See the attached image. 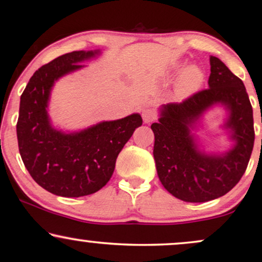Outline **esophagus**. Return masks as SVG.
<instances>
[{
  "label": "esophagus",
  "mask_w": 262,
  "mask_h": 262,
  "mask_svg": "<svg viewBox=\"0 0 262 262\" xmlns=\"http://www.w3.org/2000/svg\"><path fill=\"white\" fill-rule=\"evenodd\" d=\"M142 120L145 123H150L152 121L156 120V114L150 109H145L142 112Z\"/></svg>",
  "instance_id": "1"
}]
</instances>
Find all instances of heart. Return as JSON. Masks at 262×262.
I'll use <instances>...</instances> for the list:
<instances>
[{"instance_id": "b5f03b06", "label": "heart", "mask_w": 262, "mask_h": 262, "mask_svg": "<svg viewBox=\"0 0 262 262\" xmlns=\"http://www.w3.org/2000/svg\"><path fill=\"white\" fill-rule=\"evenodd\" d=\"M203 82V72L198 66L191 65L184 70L177 82L176 91L180 97H185L196 91Z\"/></svg>"}]
</instances>
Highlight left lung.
Listing matches in <instances>:
<instances>
[{
	"label": "left lung",
	"instance_id": "obj_1",
	"mask_svg": "<svg viewBox=\"0 0 262 262\" xmlns=\"http://www.w3.org/2000/svg\"><path fill=\"white\" fill-rule=\"evenodd\" d=\"M209 88L182 103L160 108L154 133L153 156L158 177L169 193L190 203L222 197L240 182L248 166L254 146L253 108L243 82L224 62L210 57ZM223 106L228 113L225 127L234 146L226 154L201 151L191 130L209 108Z\"/></svg>",
	"mask_w": 262,
	"mask_h": 262
}]
</instances>
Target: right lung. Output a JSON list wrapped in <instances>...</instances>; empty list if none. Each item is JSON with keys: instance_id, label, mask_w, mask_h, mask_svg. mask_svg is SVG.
<instances>
[{"instance_id": "1", "label": "right lung", "mask_w": 262, "mask_h": 262, "mask_svg": "<svg viewBox=\"0 0 262 262\" xmlns=\"http://www.w3.org/2000/svg\"><path fill=\"white\" fill-rule=\"evenodd\" d=\"M99 53L73 51L53 59L36 70L21 95L16 123L20 156L32 178L57 196L82 197L101 190L112 178L121 149L142 124L139 114L69 134L51 124L47 105L54 82Z\"/></svg>"}]
</instances>
